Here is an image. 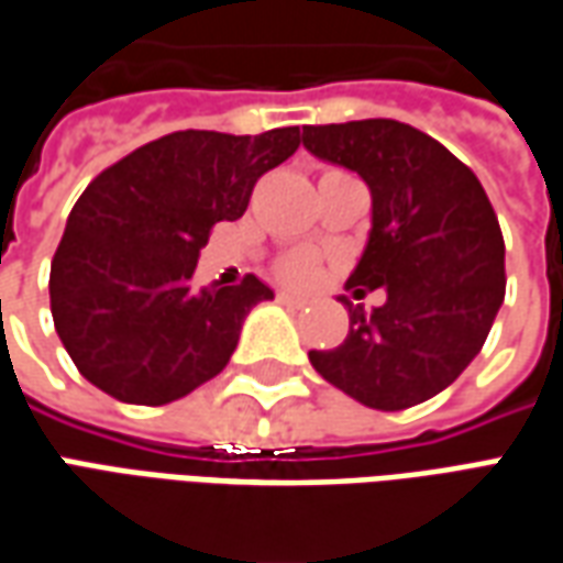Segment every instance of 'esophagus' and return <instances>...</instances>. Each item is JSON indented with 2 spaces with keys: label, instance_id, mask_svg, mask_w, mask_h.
<instances>
[{
  "label": "esophagus",
  "instance_id": "1",
  "mask_svg": "<svg viewBox=\"0 0 563 563\" xmlns=\"http://www.w3.org/2000/svg\"><path fill=\"white\" fill-rule=\"evenodd\" d=\"M278 303L288 306V309H303V300L300 297H290V294H278Z\"/></svg>",
  "mask_w": 563,
  "mask_h": 563
}]
</instances>
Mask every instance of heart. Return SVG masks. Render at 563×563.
Instances as JSON below:
<instances>
[{
    "label": "heart",
    "mask_w": 563,
    "mask_h": 563,
    "mask_svg": "<svg viewBox=\"0 0 563 563\" xmlns=\"http://www.w3.org/2000/svg\"><path fill=\"white\" fill-rule=\"evenodd\" d=\"M275 278L288 288L306 290L321 278V266L316 254L309 251H288L285 257L275 263Z\"/></svg>",
    "instance_id": "b5f03b06"
}]
</instances>
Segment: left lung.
I'll return each instance as SVG.
<instances>
[{
	"mask_svg": "<svg viewBox=\"0 0 563 563\" xmlns=\"http://www.w3.org/2000/svg\"><path fill=\"white\" fill-rule=\"evenodd\" d=\"M312 156L358 170L374 227L346 288L386 290L349 306L340 346L309 362L331 386L377 410L429 401L482 352L506 297V242L482 180L448 146L395 119L306 125Z\"/></svg>",
	"mask_w": 563,
	"mask_h": 563,
	"instance_id": "obj_1",
	"label": "left lung"
}]
</instances>
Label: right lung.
Masks as SVG:
<instances>
[{"label":"right lung","instance_id":"add662e5","mask_svg":"<svg viewBox=\"0 0 563 563\" xmlns=\"http://www.w3.org/2000/svg\"><path fill=\"white\" fill-rule=\"evenodd\" d=\"M297 146V125L254 137L189 128L97 174L69 211L48 282L54 328L81 377L158 407L230 364L244 316L273 290L257 275L196 288L199 251Z\"/></svg>","mask_w":563,"mask_h":563}]
</instances>
